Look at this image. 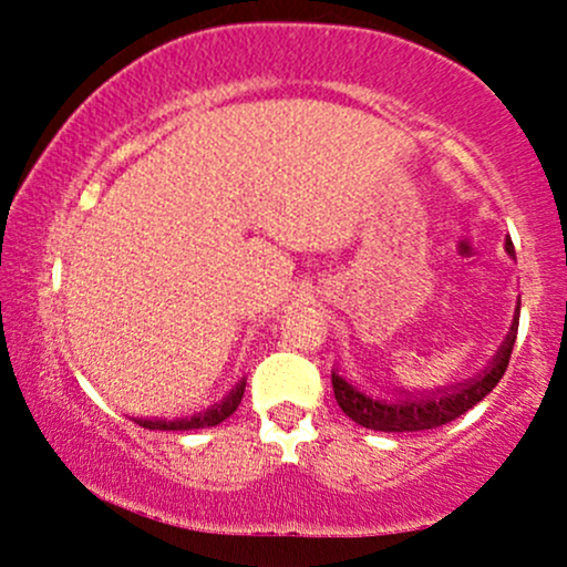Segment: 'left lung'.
<instances>
[{"label": "left lung", "instance_id": "left-lung-1", "mask_svg": "<svg viewBox=\"0 0 567 567\" xmlns=\"http://www.w3.org/2000/svg\"><path fill=\"white\" fill-rule=\"evenodd\" d=\"M504 247L506 252H509V258H514L512 239H506ZM517 324L519 301L514 306V320L509 333L501 341L493 360L487 362L480 373L470 375V379L451 383V386L424 389V392L392 389V394L379 396L368 392L362 383H351L347 381V375L333 370L336 402L354 424L375 429V432H424V429L451 424V421L464 415L466 410H472L477 402H483L485 396L496 389L501 375L506 373V365H509L514 341H517Z\"/></svg>", "mask_w": 567, "mask_h": 567}]
</instances>
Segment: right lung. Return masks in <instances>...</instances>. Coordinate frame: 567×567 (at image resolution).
I'll return each mask as SVG.
<instances>
[{
	"label": "right lung",
	"instance_id": "right-lung-1",
	"mask_svg": "<svg viewBox=\"0 0 567 567\" xmlns=\"http://www.w3.org/2000/svg\"><path fill=\"white\" fill-rule=\"evenodd\" d=\"M245 379L231 389L224 400L210 405L207 410H199V413L186 415V419H135V424H141L143 429H159V432H188V429H205V426H218L220 421H226L234 410L239 408L245 394Z\"/></svg>",
	"mask_w": 567,
	"mask_h": 567
}]
</instances>
